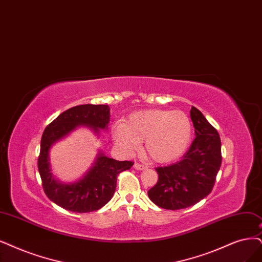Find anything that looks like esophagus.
I'll list each match as a JSON object with an SVG mask.
<instances>
[{
    "label": "esophagus",
    "instance_id": "obj_1",
    "mask_svg": "<svg viewBox=\"0 0 262 262\" xmlns=\"http://www.w3.org/2000/svg\"><path fill=\"white\" fill-rule=\"evenodd\" d=\"M134 168L137 169V170H142V169H146L147 166L141 165V164H139V163H135V164H134Z\"/></svg>",
    "mask_w": 262,
    "mask_h": 262
}]
</instances>
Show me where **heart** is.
<instances>
[{
    "label": "heart",
    "instance_id": "obj_1",
    "mask_svg": "<svg viewBox=\"0 0 262 262\" xmlns=\"http://www.w3.org/2000/svg\"><path fill=\"white\" fill-rule=\"evenodd\" d=\"M191 135L189 116L179 110L139 111L133 113L126 123H116L112 129L116 146L130 152L143 141L144 153L158 163L179 158L188 148Z\"/></svg>",
    "mask_w": 262,
    "mask_h": 262
}]
</instances>
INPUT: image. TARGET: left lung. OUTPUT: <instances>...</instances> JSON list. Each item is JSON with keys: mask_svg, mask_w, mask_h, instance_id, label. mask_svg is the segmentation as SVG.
<instances>
[{"mask_svg": "<svg viewBox=\"0 0 262 262\" xmlns=\"http://www.w3.org/2000/svg\"><path fill=\"white\" fill-rule=\"evenodd\" d=\"M190 116L195 139L180 161L157 167L159 180L148 191L149 199L159 207L178 210L196 204L214 188L221 166V141L218 132L195 106Z\"/></svg>", "mask_w": 262, "mask_h": 262, "instance_id": "left-lung-1", "label": "left lung"}]
</instances>
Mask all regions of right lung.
Returning <instances> with one entry per match:
<instances>
[{"label": "right lung", "mask_w": 262, "mask_h": 262, "mask_svg": "<svg viewBox=\"0 0 262 262\" xmlns=\"http://www.w3.org/2000/svg\"><path fill=\"white\" fill-rule=\"evenodd\" d=\"M109 121L108 104H81L62 112L46 126L41 139L37 167L45 194L58 206L81 214L98 210L112 199L119 173L134 165L130 161H116L99 151L93 166L82 179L73 183H61L55 179L50 162L53 144L82 125L99 135V129L108 128Z\"/></svg>", "instance_id": "1"}]
</instances>
